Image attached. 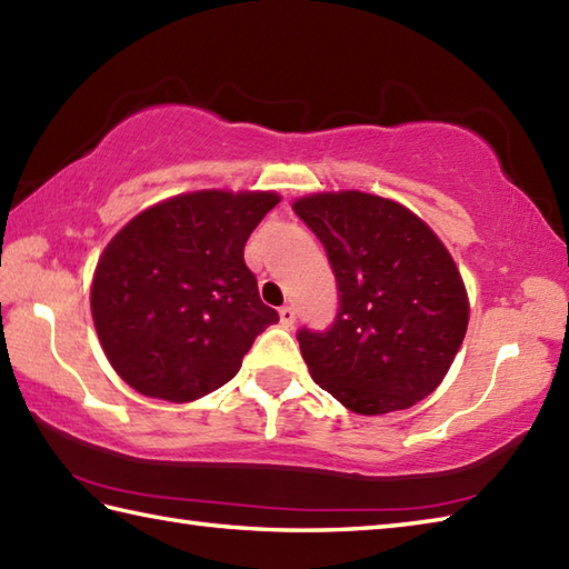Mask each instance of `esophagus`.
Instances as JSON below:
<instances>
[{"mask_svg":"<svg viewBox=\"0 0 569 569\" xmlns=\"http://www.w3.org/2000/svg\"><path fill=\"white\" fill-rule=\"evenodd\" d=\"M295 319H297V311H295V307H282L280 309V323H282V327H292V323H295Z\"/></svg>","mask_w":569,"mask_h":569,"instance_id":"34e87169","label":"esophagus"}]
</instances>
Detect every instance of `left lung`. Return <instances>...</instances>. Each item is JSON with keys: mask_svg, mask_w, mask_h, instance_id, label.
Instances as JSON below:
<instances>
[{"mask_svg": "<svg viewBox=\"0 0 569 569\" xmlns=\"http://www.w3.org/2000/svg\"><path fill=\"white\" fill-rule=\"evenodd\" d=\"M292 208L339 287L331 327L297 333L311 378L358 415L412 408L442 382L469 323L445 242L410 208L373 193H311Z\"/></svg>", "mask_w": 569, "mask_h": 569, "instance_id": "obj_1", "label": "left lung"}]
</instances>
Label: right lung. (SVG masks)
Masks as SVG:
<instances>
[{"label":"right lung","instance_id":"right-lung-1","mask_svg":"<svg viewBox=\"0 0 569 569\" xmlns=\"http://www.w3.org/2000/svg\"><path fill=\"white\" fill-rule=\"evenodd\" d=\"M274 191H193L134 216L102 250L90 289L98 339L147 398L191 402L233 378L280 321L242 250Z\"/></svg>","mask_w":569,"mask_h":569}]
</instances>
